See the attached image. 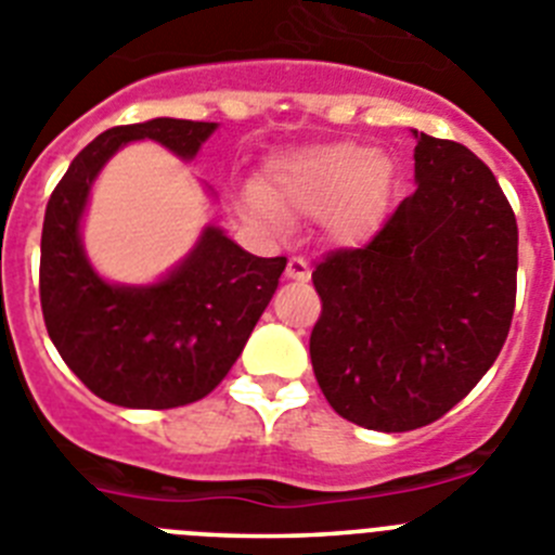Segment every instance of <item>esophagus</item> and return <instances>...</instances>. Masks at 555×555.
Wrapping results in <instances>:
<instances>
[{
  "label": "esophagus",
  "mask_w": 555,
  "mask_h": 555,
  "mask_svg": "<svg viewBox=\"0 0 555 555\" xmlns=\"http://www.w3.org/2000/svg\"><path fill=\"white\" fill-rule=\"evenodd\" d=\"M309 276H312V268H309L307 259H304V257H289L287 279H293V282H309Z\"/></svg>",
  "instance_id": "34e87169"
}]
</instances>
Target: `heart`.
<instances>
[{
    "label": "heart",
    "instance_id": "obj_1",
    "mask_svg": "<svg viewBox=\"0 0 555 555\" xmlns=\"http://www.w3.org/2000/svg\"><path fill=\"white\" fill-rule=\"evenodd\" d=\"M392 163L364 143L339 141L289 149L262 171V191L246 188L243 212L268 229H282L287 212L325 216L337 243L357 246L378 229L392 191Z\"/></svg>",
    "mask_w": 555,
    "mask_h": 555
}]
</instances>
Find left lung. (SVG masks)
I'll return each instance as SVG.
<instances>
[{
	"label": "left lung",
	"instance_id": "1",
	"mask_svg": "<svg viewBox=\"0 0 555 555\" xmlns=\"http://www.w3.org/2000/svg\"><path fill=\"white\" fill-rule=\"evenodd\" d=\"M412 134V196L367 246L312 271L314 378L334 412L387 434L439 421L481 382L517 293V221L498 179L462 143Z\"/></svg>",
	"mask_w": 555,
	"mask_h": 555
}]
</instances>
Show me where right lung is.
<instances>
[{"instance_id":"add662e5","label":"right lung","mask_w":555,"mask_h":555,"mask_svg":"<svg viewBox=\"0 0 555 555\" xmlns=\"http://www.w3.org/2000/svg\"><path fill=\"white\" fill-rule=\"evenodd\" d=\"M216 129L184 118L107 129L74 157L49 198L41 234L43 321L63 362L102 401L173 409L204 398L232 371L276 293L287 259L254 257L212 223L177 266L149 284L109 282L85 251L93 182L118 149L152 141L191 163Z\"/></svg>"}]
</instances>
